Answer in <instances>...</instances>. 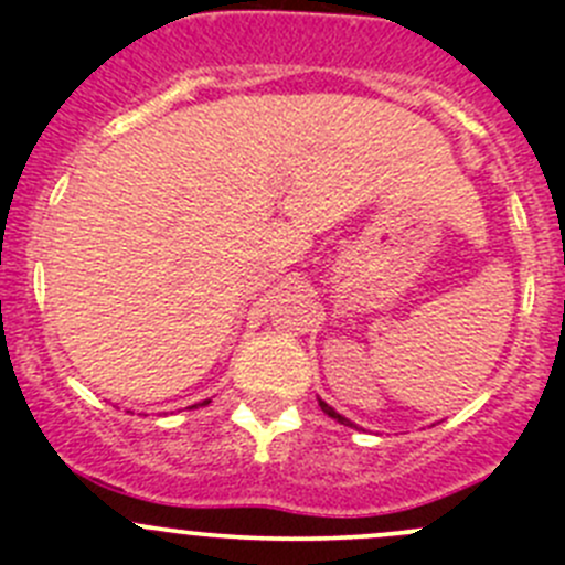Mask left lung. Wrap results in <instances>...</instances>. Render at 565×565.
<instances>
[{
    "mask_svg": "<svg viewBox=\"0 0 565 565\" xmlns=\"http://www.w3.org/2000/svg\"><path fill=\"white\" fill-rule=\"evenodd\" d=\"M319 407H322V413H324V415H330V418H333V420H339V424H344V426H355V424H352L350 418H344V415H341V413H335V409L330 407V404H324L322 398H319ZM355 429H358V426H355Z\"/></svg>",
    "mask_w": 565,
    "mask_h": 565,
    "instance_id": "8db88e82",
    "label": "left lung"
}]
</instances>
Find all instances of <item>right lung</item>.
Returning <instances> with one entry per match:
<instances>
[{"mask_svg":"<svg viewBox=\"0 0 565 565\" xmlns=\"http://www.w3.org/2000/svg\"><path fill=\"white\" fill-rule=\"evenodd\" d=\"M202 404H210V398H207V402H202ZM193 407H196V404H193Z\"/></svg>","mask_w":565,"mask_h":565,"instance_id":"obj_1","label":"right lung"}]
</instances>
